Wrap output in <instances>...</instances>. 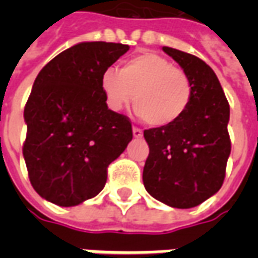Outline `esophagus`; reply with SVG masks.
I'll use <instances>...</instances> for the list:
<instances>
[{"mask_svg": "<svg viewBox=\"0 0 258 258\" xmlns=\"http://www.w3.org/2000/svg\"><path fill=\"white\" fill-rule=\"evenodd\" d=\"M133 135H134L135 138H141V137L144 135V133H142V130L138 128V127H134V128H133Z\"/></svg>", "mask_w": 258, "mask_h": 258, "instance_id": "1", "label": "esophagus"}]
</instances>
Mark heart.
Instances as JSON below:
<instances>
[{"label":"heart","instance_id":"obj_1","mask_svg":"<svg viewBox=\"0 0 258 258\" xmlns=\"http://www.w3.org/2000/svg\"><path fill=\"white\" fill-rule=\"evenodd\" d=\"M101 84L110 109L123 110L134 99L137 113L153 127L177 121L186 112L194 94L184 69L152 52L125 59L118 72L106 69Z\"/></svg>","mask_w":258,"mask_h":258}]
</instances>
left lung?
<instances>
[{"instance_id": "8db88e82", "label": "left lung", "mask_w": 258, "mask_h": 258, "mask_svg": "<svg viewBox=\"0 0 258 258\" xmlns=\"http://www.w3.org/2000/svg\"><path fill=\"white\" fill-rule=\"evenodd\" d=\"M192 81V99L181 117L144 131L149 156L144 167L145 189L177 209H190L217 194L225 178L231 140L229 103L209 64L195 55L163 47Z\"/></svg>"}]
</instances>
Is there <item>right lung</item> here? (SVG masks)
Wrapping results in <instances>:
<instances>
[{
	"mask_svg": "<svg viewBox=\"0 0 258 258\" xmlns=\"http://www.w3.org/2000/svg\"><path fill=\"white\" fill-rule=\"evenodd\" d=\"M128 45L80 42L49 60L25 106L23 157L33 188L53 205L70 207L99 194L107 167L133 140L127 116L110 110L102 74Z\"/></svg>",
	"mask_w": 258,
	"mask_h": 258,
	"instance_id": "obj_1",
	"label": "right lung"
}]
</instances>
